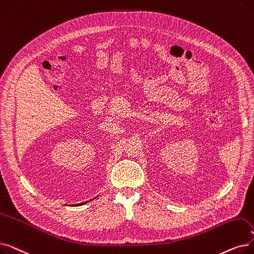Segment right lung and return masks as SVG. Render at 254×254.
Segmentation results:
<instances>
[{
    "label": "right lung",
    "mask_w": 254,
    "mask_h": 254,
    "mask_svg": "<svg viewBox=\"0 0 254 254\" xmlns=\"http://www.w3.org/2000/svg\"><path fill=\"white\" fill-rule=\"evenodd\" d=\"M87 202H88V201H86V202H83V203H79V204H74V205H75V206H76V205H82V204H85V203H87Z\"/></svg>",
    "instance_id": "add662e5"
}]
</instances>
